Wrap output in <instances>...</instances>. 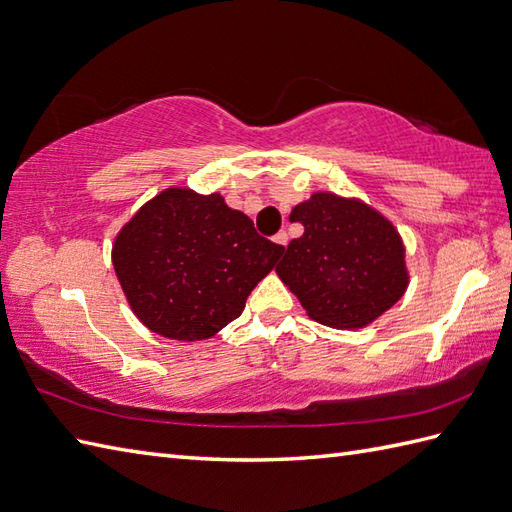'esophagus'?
Listing matches in <instances>:
<instances>
[{
	"mask_svg": "<svg viewBox=\"0 0 512 512\" xmlns=\"http://www.w3.org/2000/svg\"><path fill=\"white\" fill-rule=\"evenodd\" d=\"M275 244H279V246H288V233H285V231H279V233L275 235Z\"/></svg>",
	"mask_w": 512,
	"mask_h": 512,
	"instance_id": "esophagus-1",
	"label": "esophagus"
}]
</instances>
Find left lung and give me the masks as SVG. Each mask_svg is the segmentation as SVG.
I'll list each match as a JSON object with an SVG mask.
<instances>
[{
	"instance_id": "left-lung-1",
	"label": "left lung",
	"mask_w": 512,
	"mask_h": 512,
	"mask_svg": "<svg viewBox=\"0 0 512 512\" xmlns=\"http://www.w3.org/2000/svg\"><path fill=\"white\" fill-rule=\"evenodd\" d=\"M290 222H301L303 235L283 248L277 275L316 323L362 329L406 292L401 235L366 202L316 192L292 209Z\"/></svg>"
}]
</instances>
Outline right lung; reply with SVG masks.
<instances>
[{"mask_svg": "<svg viewBox=\"0 0 512 512\" xmlns=\"http://www.w3.org/2000/svg\"><path fill=\"white\" fill-rule=\"evenodd\" d=\"M281 253L220 194L168 187L124 224L111 257L141 323L163 338L196 342L242 314Z\"/></svg>", "mask_w": 512, "mask_h": 512, "instance_id": "add662e5", "label": "right lung"}]
</instances>
